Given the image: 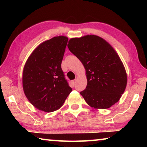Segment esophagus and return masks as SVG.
<instances>
[{
  "label": "esophagus",
  "mask_w": 147,
  "mask_h": 147,
  "mask_svg": "<svg viewBox=\"0 0 147 147\" xmlns=\"http://www.w3.org/2000/svg\"><path fill=\"white\" fill-rule=\"evenodd\" d=\"M75 83H76V80H73L71 81V84L73 86L75 85Z\"/></svg>",
  "instance_id": "esophagus-1"
}]
</instances>
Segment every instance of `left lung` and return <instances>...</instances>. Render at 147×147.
<instances>
[{
  "mask_svg": "<svg viewBox=\"0 0 147 147\" xmlns=\"http://www.w3.org/2000/svg\"><path fill=\"white\" fill-rule=\"evenodd\" d=\"M67 47L86 69L88 84L80 94L88 105L107 109L117 102L126 89L127 75L113 47L94 35L72 38Z\"/></svg>",
  "mask_w": 147,
  "mask_h": 147,
  "instance_id": "obj_1",
  "label": "left lung"
}]
</instances>
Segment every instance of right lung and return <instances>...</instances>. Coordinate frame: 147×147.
Returning <instances> with one entry per match:
<instances>
[{
  "mask_svg": "<svg viewBox=\"0 0 147 147\" xmlns=\"http://www.w3.org/2000/svg\"><path fill=\"white\" fill-rule=\"evenodd\" d=\"M67 41L65 36L44 41L32 52L24 67V94L35 108L45 112L60 108L72 91L61 67Z\"/></svg>",
  "mask_w": 147,
  "mask_h": 147,
  "instance_id": "right-lung-1",
  "label": "right lung"
}]
</instances>
